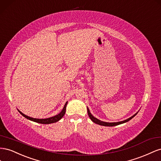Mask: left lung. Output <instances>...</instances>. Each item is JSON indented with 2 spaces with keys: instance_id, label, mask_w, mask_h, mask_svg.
I'll return each instance as SVG.
<instances>
[{
  "instance_id": "1",
  "label": "left lung",
  "mask_w": 161,
  "mask_h": 161,
  "mask_svg": "<svg viewBox=\"0 0 161 161\" xmlns=\"http://www.w3.org/2000/svg\"><path fill=\"white\" fill-rule=\"evenodd\" d=\"M87 110H88V116L90 118V119L94 123H96V124H98V125H103V126H108V127H113V126H115V125H120V124H122V123H126L127 121H129L130 120H131V119L134 117L136 114H137V113H138V111H137L135 114H134V115L131 116V117L128 118L127 119H125V120L124 121H119V122H113V123H108V122H105V121H100L99 120V119H98L97 118L94 117L92 114H91L89 108L87 107Z\"/></svg>"
}]
</instances>
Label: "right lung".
<instances>
[{"label": "right lung", "mask_w": 161, "mask_h": 161, "mask_svg": "<svg viewBox=\"0 0 161 161\" xmlns=\"http://www.w3.org/2000/svg\"><path fill=\"white\" fill-rule=\"evenodd\" d=\"M67 104V102H66L65 105H64V107H63L62 111H61V113H59L58 114H57V115L49 117V118H47V119H36V118L31 117H29L27 115H25V114L21 113L19 109H17V110H18V111L20 113V114H21L25 118L29 119V120H30V121H34V122L38 123H42V124H50V123H56V122L58 121L64 115H65V112H66Z\"/></svg>", "instance_id": "obj_1"}]
</instances>
